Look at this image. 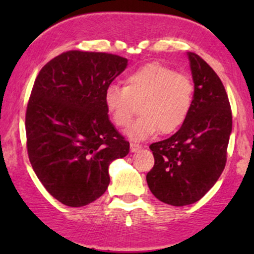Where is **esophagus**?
<instances>
[{
	"instance_id": "obj_1",
	"label": "esophagus",
	"mask_w": 254,
	"mask_h": 254,
	"mask_svg": "<svg viewBox=\"0 0 254 254\" xmlns=\"http://www.w3.org/2000/svg\"><path fill=\"white\" fill-rule=\"evenodd\" d=\"M141 148H142V145L138 144V143H135V142H131V143H130V150L132 151V153H135V151L139 150Z\"/></svg>"
}]
</instances>
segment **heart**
I'll list each match as a JSON object with an SVG mask.
<instances>
[{"mask_svg": "<svg viewBox=\"0 0 254 254\" xmlns=\"http://www.w3.org/2000/svg\"><path fill=\"white\" fill-rule=\"evenodd\" d=\"M193 93L190 77L165 64L153 62L130 72L125 77L124 87H107L104 103L117 127L130 125L139 105L141 117L127 131V136L142 141L157 131L168 135L179 129L191 112Z\"/></svg>", "mask_w": 254, "mask_h": 254, "instance_id": "heart-1", "label": "heart"}]
</instances>
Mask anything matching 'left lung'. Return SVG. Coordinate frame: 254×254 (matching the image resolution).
Segmentation results:
<instances>
[{"instance_id": "1", "label": "left lung", "mask_w": 254, "mask_h": 254, "mask_svg": "<svg viewBox=\"0 0 254 254\" xmlns=\"http://www.w3.org/2000/svg\"><path fill=\"white\" fill-rule=\"evenodd\" d=\"M193 103L179 130L149 145L155 164L147 174L151 193L174 206L196 203L224 170L232 132V111L222 82L205 61L188 52Z\"/></svg>"}]
</instances>
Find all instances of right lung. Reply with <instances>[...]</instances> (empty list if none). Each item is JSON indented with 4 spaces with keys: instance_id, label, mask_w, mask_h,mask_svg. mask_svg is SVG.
<instances>
[{
    "instance_id": "right-lung-1",
    "label": "right lung",
    "mask_w": 254,
    "mask_h": 254,
    "mask_svg": "<svg viewBox=\"0 0 254 254\" xmlns=\"http://www.w3.org/2000/svg\"><path fill=\"white\" fill-rule=\"evenodd\" d=\"M127 65L117 55L72 50L46 63L34 81L25 122L28 157L44 188L64 205L103 196L110 164L129 154L104 103Z\"/></svg>"
}]
</instances>
